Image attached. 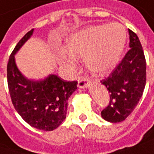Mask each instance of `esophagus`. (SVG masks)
Masks as SVG:
<instances>
[{"mask_svg": "<svg viewBox=\"0 0 154 154\" xmlns=\"http://www.w3.org/2000/svg\"><path fill=\"white\" fill-rule=\"evenodd\" d=\"M78 84H77V86L81 89H85L87 88V86L89 85V80L85 78V77H81V78H78L77 80Z\"/></svg>", "mask_w": 154, "mask_h": 154, "instance_id": "obj_1", "label": "esophagus"}]
</instances>
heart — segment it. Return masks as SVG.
Instances as JSON below:
<instances>
[{
  "instance_id": "heart-1",
  "label": "heart",
  "mask_w": 154,
  "mask_h": 154,
  "mask_svg": "<svg viewBox=\"0 0 154 154\" xmlns=\"http://www.w3.org/2000/svg\"><path fill=\"white\" fill-rule=\"evenodd\" d=\"M126 42V30L120 23L90 27L71 35L62 50V63L69 68L76 65L75 57H84L87 68L103 75L115 68Z\"/></svg>"
}]
</instances>
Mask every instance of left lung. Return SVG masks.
Returning a JSON list of instances; mask_svg holds the SVG:
<instances>
[{"mask_svg":"<svg viewBox=\"0 0 154 154\" xmlns=\"http://www.w3.org/2000/svg\"><path fill=\"white\" fill-rule=\"evenodd\" d=\"M128 31L130 50L109 77L101 81L110 94L109 105L102 111L101 116L111 123L121 122L132 112L146 86L144 51L137 35L130 29Z\"/></svg>","mask_w":154,"mask_h":154,"instance_id":"obj_1","label":"left lung"}]
</instances>
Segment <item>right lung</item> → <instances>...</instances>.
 <instances>
[{"mask_svg":"<svg viewBox=\"0 0 154 154\" xmlns=\"http://www.w3.org/2000/svg\"><path fill=\"white\" fill-rule=\"evenodd\" d=\"M34 29L19 41L7 67L9 94L14 109L32 127L53 131L66 119L68 99L77 89V82H67L50 74L39 80L26 77L15 63V54L32 36Z\"/></svg>","mask_w":154,"mask_h":154,"instance_id":"1","label":"right lung"}]
</instances>
